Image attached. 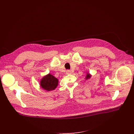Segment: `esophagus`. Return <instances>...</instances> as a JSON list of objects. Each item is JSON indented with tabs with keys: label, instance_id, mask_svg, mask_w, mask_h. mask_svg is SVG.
Instances as JSON below:
<instances>
[{
	"label": "esophagus",
	"instance_id": "1",
	"mask_svg": "<svg viewBox=\"0 0 134 134\" xmlns=\"http://www.w3.org/2000/svg\"><path fill=\"white\" fill-rule=\"evenodd\" d=\"M71 73H72V72H71V71H70V70H67V71H66L67 74H71Z\"/></svg>",
	"mask_w": 134,
	"mask_h": 134
}]
</instances>
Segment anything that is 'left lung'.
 Listing matches in <instances>:
<instances>
[{"label":"left lung","mask_w":134,"mask_h":134,"mask_svg":"<svg viewBox=\"0 0 134 134\" xmlns=\"http://www.w3.org/2000/svg\"><path fill=\"white\" fill-rule=\"evenodd\" d=\"M91 75L89 73H87V75H86V79H90L91 78Z\"/></svg>","instance_id":"1"}]
</instances>
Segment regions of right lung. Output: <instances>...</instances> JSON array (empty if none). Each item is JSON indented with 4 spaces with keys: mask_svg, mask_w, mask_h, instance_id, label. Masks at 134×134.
<instances>
[{
    "mask_svg": "<svg viewBox=\"0 0 134 134\" xmlns=\"http://www.w3.org/2000/svg\"><path fill=\"white\" fill-rule=\"evenodd\" d=\"M58 85V79L51 74L44 76L40 81L41 87L48 91L54 90Z\"/></svg>",
    "mask_w": 134,
    "mask_h": 134,
    "instance_id": "obj_1",
    "label": "right lung"
}]
</instances>
